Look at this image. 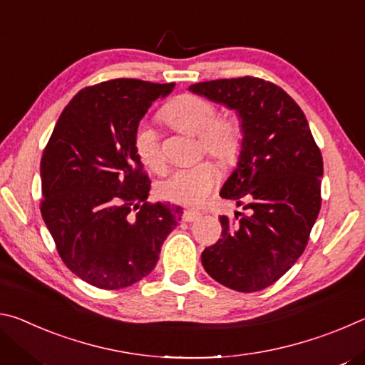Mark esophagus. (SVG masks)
<instances>
[{
  "instance_id": "obj_1",
  "label": "esophagus",
  "mask_w": 365,
  "mask_h": 365,
  "mask_svg": "<svg viewBox=\"0 0 365 365\" xmlns=\"http://www.w3.org/2000/svg\"><path fill=\"white\" fill-rule=\"evenodd\" d=\"M200 217H201V212L195 211V209H187V211L183 212V220L185 222H195Z\"/></svg>"
}]
</instances>
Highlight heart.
Returning <instances> with one entry per match:
<instances>
[{
  "instance_id": "1",
  "label": "heart",
  "mask_w": 365,
  "mask_h": 365,
  "mask_svg": "<svg viewBox=\"0 0 365 365\" xmlns=\"http://www.w3.org/2000/svg\"><path fill=\"white\" fill-rule=\"evenodd\" d=\"M207 98L185 93L172 100L163 109V117L172 127L200 135L202 150L220 164L230 165L243 148L245 128L237 114H222ZM133 148L148 169L163 172L165 158L159 137L150 123L141 122L135 128ZM219 182V170L211 160L172 172L159 183V195L168 201L185 206H197L206 200Z\"/></svg>"
}]
</instances>
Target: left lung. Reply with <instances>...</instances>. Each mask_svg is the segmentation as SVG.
Returning <instances> with one entry per match:
<instances>
[{
	"instance_id": "left-lung-1",
	"label": "left lung",
	"mask_w": 365,
	"mask_h": 365,
	"mask_svg": "<svg viewBox=\"0 0 365 365\" xmlns=\"http://www.w3.org/2000/svg\"><path fill=\"white\" fill-rule=\"evenodd\" d=\"M190 90L237 110L245 128L238 165L220 190L243 212L220 215L222 238L202 251V265L220 285L261 292L306 250L322 205V154L304 113L275 83L246 76Z\"/></svg>"
}]
</instances>
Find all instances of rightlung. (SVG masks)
Segmentation results:
<instances>
[{
	"instance_id": "right-lung-1",
	"label": "right lung",
	"mask_w": 365,
	"mask_h": 365,
	"mask_svg": "<svg viewBox=\"0 0 365 365\" xmlns=\"http://www.w3.org/2000/svg\"><path fill=\"white\" fill-rule=\"evenodd\" d=\"M174 83L114 78L86 86L59 115L43 150L40 211L67 269L120 289L154 269L182 209L148 202L151 182L135 128Z\"/></svg>"
}]
</instances>
